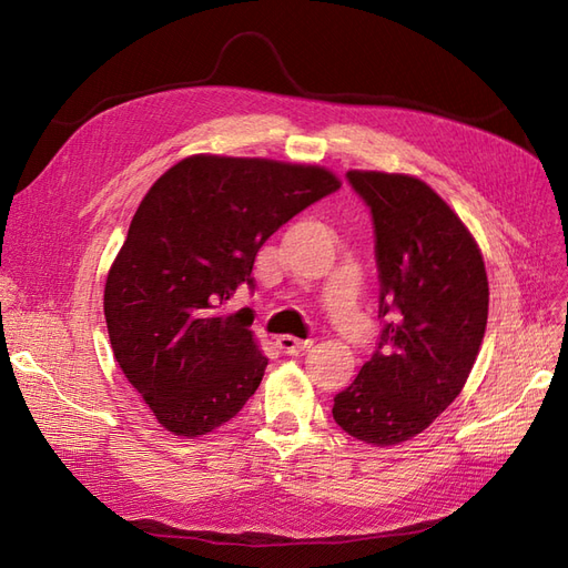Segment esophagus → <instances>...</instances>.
<instances>
[{
    "label": "esophagus",
    "instance_id": "1",
    "mask_svg": "<svg viewBox=\"0 0 568 568\" xmlns=\"http://www.w3.org/2000/svg\"><path fill=\"white\" fill-rule=\"evenodd\" d=\"M313 346V338H296V336H280L277 338V348L282 353H301Z\"/></svg>",
    "mask_w": 568,
    "mask_h": 568
}]
</instances>
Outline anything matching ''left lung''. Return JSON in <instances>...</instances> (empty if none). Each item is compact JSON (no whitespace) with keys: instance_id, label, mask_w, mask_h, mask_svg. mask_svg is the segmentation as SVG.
Masks as SVG:
<instances>
[{"instance_id":"obj_1","label":"left lung","mask_w":568,"mask_h":568,"mask_svg":"<svg viewBox=\"0 0 568 568\" xmlns=\"http://www.w3.org/2000/svg\"><path fill=\"white\" fill-rule=\"evenodd\" d=\"M346 180L372 213L384 329L332 415L384 448L422 434L459 395L486 334L488 277L474 236L432 186L372 170Z\"/></svg>"}]
</instances>
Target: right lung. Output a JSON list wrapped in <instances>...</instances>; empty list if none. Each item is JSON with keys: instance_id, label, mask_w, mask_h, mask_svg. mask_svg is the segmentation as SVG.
Returning a JSON list of instances; mask_svg holds the SVG:
<instances>
[{"instance_id": "add662e5", "label": "right lung", "mask_w": 568, "mask_h": 568, "mask_svg": "<svg viewBox=\"0 0 568 568\" xmlns=\"http://www.w3.org/2000/svg\"><path fill=\"white\" fill-rule=\"evenodd\" d=\"M341 182L317 165L189 156L161 175L136 209L109 270L104 315L128 382L175 436L230 422L261 386L248 307L222 313L255 255Z\"/></svg>"}]
</instances>
